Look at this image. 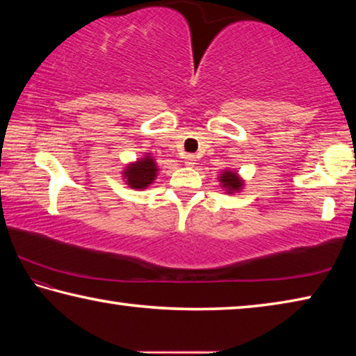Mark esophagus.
<instances>
[{"instance_id": "34e87169", "label": "esophagus", "mask_w": 356, "mask_h": 356, "mask_svg": "<svg viewBox=\"0 0 356 356\" xmlns=\"http://www.w3.org/2000/svg\"><path fill=\"white\" fill-rule=\"evenodd\" d=\"M195 161H196V156L195 155H191V154L185 155V165L186 166H193V165H195Z\"/></svg>"}]
</instances>
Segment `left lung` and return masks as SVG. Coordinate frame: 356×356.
I'll return each instance as SVG.
<instances>
[{
	"label": "left lung",
	"mask_w": 356,
	"mask_h": 356,
	"mask_svg": "<svg viewBox=\"0 0 356 356\" xmlns=\"http://www.w3.org/2000/svg\"><path fill=\"white\" fill-rule=\"evenodd\" d=\"M220 182L227 190V193L238 191L243 185L242 180H240V177L234 171H226V172L220 174Z\"/></svg>",
	"instance_id": "8db88e82"
}]
</instances>
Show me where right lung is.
Instances as JSON below:
<instances>
[{"instance_id":"obj_1","label":"right lung","mask_w":356,"mask_h":356,"mask_svg":"<svg viewBox=\"0 0 356 356\" xmlns=\"http://www.w3.org/2000/svg\"><path fill=\"white\" fill-rule=\"evenodd\" d=\"M156 165L152 156H144L136 163H131L127 166V170L124 171V177L127 179V184L131 188L143 190L154 182L156 177Z\"/></svg>"}]
</instances>
